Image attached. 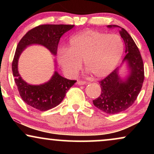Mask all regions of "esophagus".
<instances>
[{
	"instance_id": "obj_1",
	"label": "esophagus",
	"mask_w": 154,
	"mask_h": 154,
	"mask_svg": "<svg viewBox=\"0 0 154 154\" xmlns=\"http://www.w3.org/2000/svg\"><path fill=\"white\" fill-rule=\"evenodd\" d=\"M77 84L79 85H83L86 84V82L85 81H82V80H78L77 82Z\"/></svg>"
}]
</instances>
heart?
Listing matches in <instances>:
<instances>
[{"label": "heart", "instance_id": "obj_1", "mask_svg": "<svg viewBox=\"0 0 154 154\" xmlns=\"http://www.w3.org/2000/svg\"><path fill=\"white\" fill-rule=\"evenodd\" d=\"M123 50V42L118 35L87 30L69 39L67 49L60 50L58 61L69 77L78 73L82 61L95 77H103L114 69Z\"/></svg>", "mask_w": 154, "mask_h": 154}]
</instances>
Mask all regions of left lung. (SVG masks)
<instances>
[{"label": "left lung", "mask_w": 154, "mask_h": 154, "mask_svg": "<svg viewBox=\"0 0 154 154\" xmlns=\"http://www.w3.org/2000/svg\"><path fill=\"white\" fill-rule=\"evenodd\" d=\"M109 28H119L125 45V55L122 62L126 61L130 75L126 79L119 77L117 67L99 83L101 93L93 100L95 107L109 114H115L130 107L140 92L144 80V66L138 48L130 34L117 25H108Z\"/></svg>", "instance_id": "obj_1"}]
</instances>
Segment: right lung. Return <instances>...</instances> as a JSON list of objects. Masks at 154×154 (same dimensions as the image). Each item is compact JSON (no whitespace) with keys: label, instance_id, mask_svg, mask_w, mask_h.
<instances>
[{"label":"right lung","instance_id":"right-lung-1","mask_svg":"<svg viewBox=\"0 0 154 154\" xmlns=\"http://www.w3.org/2000/svg\"><path fill=\"white\" fill-rule=\"evenodd\" d=\"M69 24H41L28 31L21 39L16 49L12 62V72L22 99L29 106L45 111L56 107L62 101L67 91L76 82L61 77L57 72L48 82L32 85L23 80L18 72V60L21 54L28 45L38 44L45 46L52 54L57 53L61 37L72 29Z\"/></svg>","mask_w":154,"mask_h":154}]
</instances>
